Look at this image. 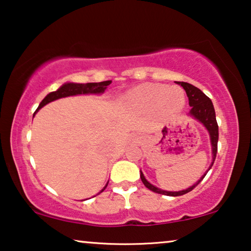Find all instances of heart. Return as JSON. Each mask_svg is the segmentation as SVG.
Instances as JSON below:
<instances>
[{"instance_id": "heart-1", "label": "heart", "mask_w": 251, "mask_h": 251, "mask_svg": "<svg viewBox=\"0 0 251 251\" xmlns=\"http://www.w3.org/2000/svg\"><path fill=\"white\" fill-rule=\"evenodd\" d=\"M125 102L129 108L137 110L157 109L161 114H175L184 107L185 95L177 86L143 84L130 90L125 95Z\"/></svg>"}]
</instances>
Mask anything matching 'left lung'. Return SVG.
<instances>
[{"mask_svg":"<svg viewBox=\"0 0 251 251\" xmlns=\"http://www.w3.org/2000/svg\"><path fill=\"white\" fill-rule=\"evenodd\" d=\"M178 84L181 86H183V89L185 90L186 95H188V98H189V104H190V107H191V110H190L189 115L195 119H197V121H199L201 124L206 127L208 133H209L211 151H213V161H211V165L209 166V168H208V171H209V169L211 168V166L214 165L215 159H216L217 142H218V125L216 122V115H215V109H214L213 102H211L210 99L208 98L202 91L199 90L196 86L191 85V84L185 83V82H178ZM208 171L204 173V175L196 183V184L190 186V188H188L186 190H182V191H177V192L165 191V190H161L159 188H157V186L152 185L151 183L147 181L142 172H141L140 176H141V181L143 182V184L146 185L148 189L151 190V191L159 193V195L178 197V196H183V195H185V193L192 191V190L195 189L201 181H202L203 177L208 173Z\"/></svg>","mask_w":251,"mask_h":251,"instance_id":"left-lung-1","label":"left lung"}]
</instances>
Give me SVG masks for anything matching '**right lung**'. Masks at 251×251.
Listing matches in <instances>:
<instances>
[{
  "instance_id": "obj_1",
  "label": "right lung",
  "mask_w": 251,
  "mask_h": 251,
  "mask_svg": "<svg viewBox=\"0 0 251 251\" xmlns=\"http://www.w3.org/2000/svg\"><path fill=\"white\" fill-rule=\"evenodd\" d=\"M110 84H111V80H104V82H100V83H86V84L66 83L63 84L61 87H59L56 91L49 93L47 97L42 100L40 105H38L37 110H40V109L42 107H44L45 104L50 103V102L58 100V99H61V98L72 97V95H78V94H101L103 93L105 89H107V86L110 85ZM107 185L104 186V189L107 188ZM103 190H102V191H103Z\"/></svg>"
}]
</instances>
